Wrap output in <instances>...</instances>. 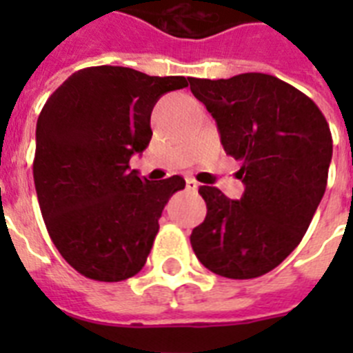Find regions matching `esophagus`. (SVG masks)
<instances>
[{"label":"esophagus","instance_id":"34e87169","mask_svg":"<svg viewBox=\"0 0 353 353\" xmlns=\"http://www.w3.org/2000/svg\"><path fill=\"white\" fill-rule=\"evenodd\" d=\"M185 187H187V189H189V191H196V189H198V187H199V183L196 182L194 179H187L185 180Z\"/></svg>","mask_w":353,"mask_h":353}]
</instances>
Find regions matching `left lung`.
I'll return each mask as SVG.
<instances>
[{"label": "left lung", "instance_id": "obj_1", "mask_svg": "<svg viewBox=\"0 0 353 353\" xmlns=\"http://www.w3.org/2000/svg\"><path fill=\"white\" fill-rule=\"evenodd\" d=\"M189 83L214 117L224 152L242 164L236 179L245 185L239 201L199 187L207 215L191 245L214 274L260 277L301 244L322 201L332 159L329 123L310 97L269 74Z\"/></svg>", "mask_w": 353, "mask_h": 353}]
</instances>
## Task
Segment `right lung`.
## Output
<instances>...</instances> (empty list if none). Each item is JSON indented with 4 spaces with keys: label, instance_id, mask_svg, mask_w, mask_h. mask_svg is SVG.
<instances>
[{
    "label": "right lung",
    "instance_id": "right-lung-1",
    "mask_svg": "<svg viewBox=\"0 0 353 353\" xmlns=\"http://www.w3.org/2000/svg\"><path fill=\"white\" fill-rule=\"evenodd\" d=\"M185 86L189 77L101 65L74 72L42 108L37 198L52 244L84 277L117 283L145 267L164 205L185 180L150 182L129 161L152 139L155 102Z\"/></svg>",
    "mask_w": 353,
    "mask_h": 353
}]
</instances>
